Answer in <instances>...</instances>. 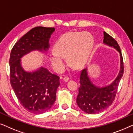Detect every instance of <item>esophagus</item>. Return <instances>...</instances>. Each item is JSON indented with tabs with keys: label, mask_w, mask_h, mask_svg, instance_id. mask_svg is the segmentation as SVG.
<instances>
[{
	"label": "esophagus",
	"mask_w": 133,
	"mask_h": 133,
	"mask_svg": "<svg viewBox=\"0 0 133 133\" xmlns=\"http://www.w3.org/2000/svg\"><path fill=\"white\" fill-rule=\"evenodd\" d=\"M63 80L65 82H68L69 81V77H68V76H65V77H63Z\"/></svg>",
	"instance_id": "esophagus-1"
}]
</instances>
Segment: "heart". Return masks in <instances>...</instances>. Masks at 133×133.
<instances>
[{
  "label": "heart",
  "mask_w": 133,
  "mask_h": 133,
  "mask_svg": "<svg viewBox=\"0 0 133 133\" xmlns=\"http://www.w3.org/2000/svg\"><path fill=\"white\" fill-rule=\"evenodd\" d=\"M94 45V38L90 33L70 32L63 36L55 44V50L50 54L51 64L57 71H61L66 66L65 57L75 67H81L86 63Z\"/></svg>",
  "instance_id": "obj_1"
}]
</instances>
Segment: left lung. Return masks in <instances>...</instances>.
Instances as JSON below:
<instances>
[{
	"label": "left lung",
	"mask_w": 133,
	"mask_h": 133,
	"mask_svg": "<svg viewBox=\"0 0 133 133\" xmlns=\"http://www.w3.org/2000/svg\"><path fill=\"white\" fill-rule=\"evenodd\" d=\"M103 43L113 47L121 56L120 71L116 79L108 86H96L91 81L87 68L82 71L80 75V87L76 102L83 111L88 114H97L110 107L113 102L117 93L119 82L123 74V57L119 45L111 36L103 32Z\"/></svg>",
	"instance_id": "8db88e82"
}]
</instances>
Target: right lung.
Returning a JSON list of instances; mask_svg holds the SVG:
<instances>
[{
    "instance_id": "1",
    "label": "right lung",
    "mask_w": 133,
    "mask_h": 133,
    "mask_svg": "<svg viewBox=\"0 0 133 133\" xmlns=\"http://www.w3.org/2000/svg\"><path fill=\"white\" fill-rule=\"evenodd\" d=\"M54 31V28L43 26L32 28L15 43L11 51V85L21 104L34 114L46 112L53 105L60 85L59 77L43 67L35 71H26L22 66L21 59L32 51L46 52Z\"/></svg>"
}]
</instances>
